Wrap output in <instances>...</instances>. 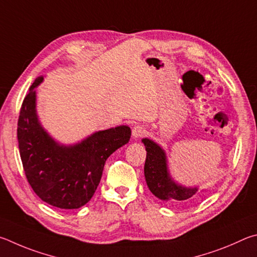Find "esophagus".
Here are the masks:
<instances>
[{
  "mask_svg": "<svg viewBox=\"0 0 257 257\" xmlns=\"http://www.w3.org/2000/svg\"><path fill=\"white\" fill-rule=\"evenodd\" d=\"M147 134V127L145 125H137L132 130L133 138H141Z\"/></svg>",
  "mask_w": 257,
  "mask_h": 257,
  "instance_id": "34e87169",
  "label": "esophagus"
}]
</instances>
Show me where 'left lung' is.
Here are the masks:
<instances>
[{
  "instance_id": "left-lung-1",
  "label": "left lung",
  "mask_w": 257,
  "mask_h": 257,
  "mask_svg": "<svg viewBox=\"0 0 257 257\" xmlns=\"http://www.w3.org/2000/svg\"><path fill=\"white\" fill-rule=\"evenodd\" d=\"M147 150L145 176L152 194L173 204L193 203L199 197L196 187L186 188L175 184L169 177L165 152L149 139H143Z\"/></svg>"
}]
</instances>
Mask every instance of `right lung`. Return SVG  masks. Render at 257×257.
Returning <instances> with one entry per match:
<instances>
[{"instance_id": "1", "label": "right lung", "mask_w": 257, "mask_h": 257, "mask_svg": "<svg viewBox=\"0 0 257 257\" xmlns=\"http://www.w3.org/2000/svg\"><path fill=\"white\" fill-rule=\"evenodd\" d=\"M31 84L18 119V142L26 177L44 202L60 209H78L88 203L100 183L108 157L131 138L128 126L94 133L80 145L60 147L39 125L35 88Z\"/></svg>"}]
</instances>
